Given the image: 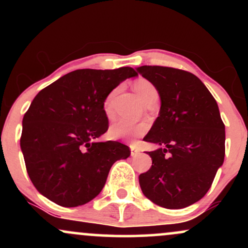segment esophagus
<instances>
[{"label": "esophagus", "instance_id": "1", "mask_svg": "<svg viewBox=\"0 0 248 248\" xmlns=\"http://www.w3.org/2000/svg\"><path fill=\"white\" fill-rule=\"evenodd\" d=\"M140 154V150L138 149L135 146H130V155L132 156H136Z\"/></svg>", "mask_w": 248, "mask_h": 248}]
</instances>
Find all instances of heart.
<instances>
[{"label":"heart","mask_w":248,"mask_h":248,"mask_svg":"<svg viewBox=\"0 0 248 248\" xmlns=\"http://www.w3.org/2000/svg\"><path fill=\"white\" fill-rule=\"evenodd\" d=\"M134 91L138 93L140 99L143 102H146L148 99L152 98L153 95L157 94V90L154 85L147 79H139L134 82L133 85ZM116 92L113 91L109 95L107 96L104 104L105 113L108 116L112 114V100ZM147 126L144 124H136V122L128 121V120H120L115 124H113L109 128V136L115 140H129V139L141 136L142 134L146 133Z\"/></svg>","instance_id":"1"}]
</instances>
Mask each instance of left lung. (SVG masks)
<instances>
[{"instance_id":"obj_1","label":"left lung","mask_w":248,"mask_h":248,"mask_svg":"<svg viewBox=\"0 0 248 248\" xmlns=\"http://www.w3.org/2000/svg\"><path fill=\"white\" fill-rule=\"evenodd\" d=\"M138 73L157 90L161 108L143 140L160 146L148 152L153 166L139 176L143 195L166 209H183L211 187L225 156V126L217 101L192 73L140 66Z\"/></svg>"}]
</instances>
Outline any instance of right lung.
<instances>
[{
    "label": "right lung",
    "mask_w": 248,
    "mask_h": 248,
    "mask_svg": "<svg viewBox=\"0 0 248 248\" xmlns=\"http://www.w3.org/2000/svg\"><path fill=\"white\" fill-rule=\"evenodd\" d=\"M136 76L132 67L76 70L35 96L22 121L21 149L41 195L61 206L84 205L101 192L113 164L129 157L126 144L96 139L108 129V94Z\"/></svg>",
    "instance_id": "right-lung-1"
}]
</instances>
